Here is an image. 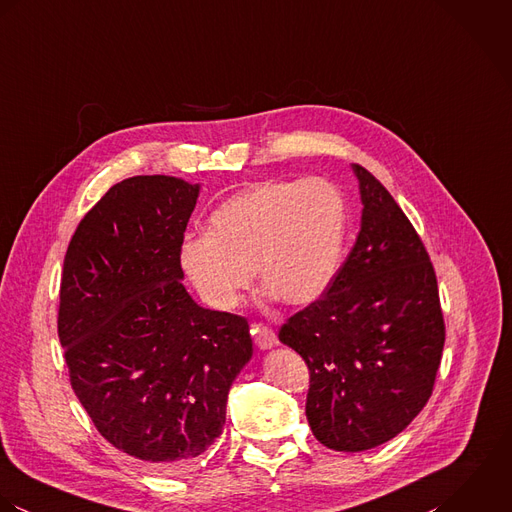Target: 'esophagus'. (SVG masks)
I'll use <instances>...</instances> for the list:
<instances>
[{
    "label": "esophagus",
    "instance_id": "obj_1",
    "mask_svg": "<svg viewBox=\"0 0 512 512\" xmlns=\"http://www.w3.org/2000/svg\"><path fill=\"white\" fill-rule=\"evenodd\" d=\"M251 334L255 338V344L261 348V350H269L277 344V334L271 326H265V324H253L251 326Z\"/></svg>",
    "mask_w": 512,
    "mask_h": 512
}]
</instances>
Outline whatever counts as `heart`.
Here are the masks:
<instances>
[{"label": "heart", "mask_w": 512, "mask_h": 512, "mask_svg": "<svg viewBox=\"0 0 512 512\" xmlns=\"http://www.w3.org/2000/svg\"><path fill=\"white\" fill-rule=\"evenodd\" d=\"M346 235V202L328 180H267L219 205L205 235L186 237L180 265L207 307L231 310L253 267L277 301L303 307L334 281Z\"/></svg>", "instance_id": "obj_1"}]
</instances>
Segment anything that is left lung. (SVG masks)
Wrapping results in <instances>:
<instances>
[{
	"label": "left lung",
	"mask_w": 512,
	"mask_h": 512,
	"mask_svg": "<svg viewBox=\"0 0 512 512\" xmlns=\"http://www.w3.org/2000/svg\"><path fill=\"white\" fill-rule=\"evenodd\" d=\"M362 200L356 243L326 293L279 330L310 372L307 419L334 451H366L427 404L445 344L429 255L390 192L352 166Z\"/></svg>",
	"instance_id": "obj_1"
}]
</instances>
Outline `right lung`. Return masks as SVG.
Returning a JSON list of instances; mask_svg holds the SVG:
<instances>
[{
  "label": "right lung",
  "mask_w": 512,
  "mask_h": 512,
  "mask_svg": "<svg viewBox=\"0 0 512 512\" xmlns=\"http://www.w3.org/2000/svg\"><path fill=\"white\" fill-rule=\"evenodd\" d=\"M200 184L134 176L81 219L63 263L59 340L75 396L122 453L184 473L221 435L251 360L243 316L200 307L180 249Z\"/></svg>",
  "instance_id": "add662e5"
}]
</instances>
